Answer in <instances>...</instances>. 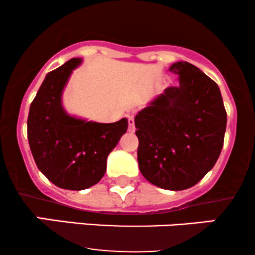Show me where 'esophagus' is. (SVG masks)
Instances as JSON below:
<instances>
[{
	"mask_svg": "<svg viewBox=\"0 0 255 255\" xmlns=\"http://www.w3.org/2000/svg\"><path fill=\"white\" fill-rule=\"evenodd\" d=\"M128 130L129 131H134L135 130V126H134V119L130 118L128 119Z\"/></svg>",
	"mask_w": 255,
	"mask_h": 255,
	"instance_id": "34e87169",
	"label": "esophagus"
}]
</instances>
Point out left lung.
I'll return each mask as SVG.
<instances>
[{
  "instance_id": "1",
  "label": "left lung",
  "mask_w": 255,
  "mask_h": 255,
  "mask_svg": "<svg viewBox=\"0 0 255 255\" xmlns=\"http://www.w3.org/2000/svg\"><path fill=\"white\" fill-rule=\"evenodd\" d=\"M178 86L157 96L134 119L139 169L148 182L169 191L191 188L217 162L227 111L218 85L188 62L171 64Z\"/></svg>"
}]
</instances>
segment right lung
Listing matches in <instances>:
<instances>
[{
    "label": "right lung",
    "mask_w": 255,
    "mask_h": 255,
    "mask_svg": "<svg viewBox=\"0 0 255 255\" xmlns=\"http://www.w3.org/2000/svg\"><path fill=\"white\" fill-rule=\"evenodd\" d=\"M81 58H72L48 73L31 103L28 144L34 162L55 186L81 191L98 183L107 170L108 154L127 131L128 121L98 124L68 115L62 92Z\"/></svg>",
    "instance_id": "1"
}]
</instances>
